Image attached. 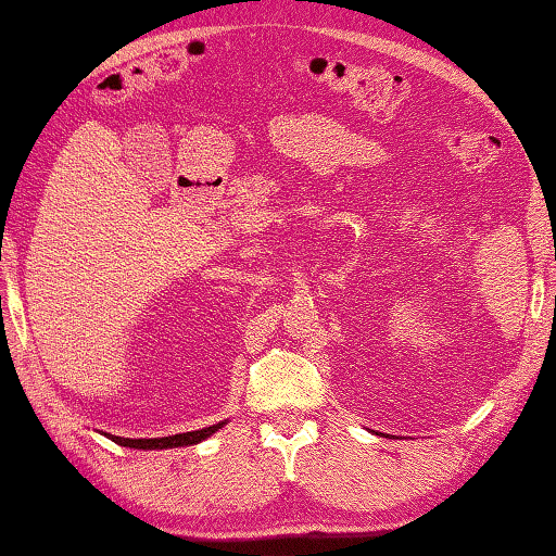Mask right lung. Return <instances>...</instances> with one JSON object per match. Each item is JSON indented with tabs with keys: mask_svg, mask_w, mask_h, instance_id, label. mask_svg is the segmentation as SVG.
<instances>
[{
	"mask_svg": "<svg viewBox=\"0 0 556 556\" xmlns=\"http://www.w3.org/2000/svg\"><path fill=\"white\" fill-rule=\"evenodd\" d=\"M217 428H223V424L201 428V431H191V433H176V435H166V438H118V435H109L113 443H118L123 447H138V450H164V447H181V445H195L205 441L207 435H213Z\"/></svg>",
	"mask_w": 556,
	"mask_h": 556,
	"instance_id": "add662e5",
	"label": "right lung"
}]
</instances>
